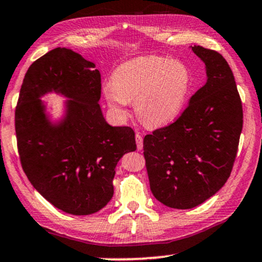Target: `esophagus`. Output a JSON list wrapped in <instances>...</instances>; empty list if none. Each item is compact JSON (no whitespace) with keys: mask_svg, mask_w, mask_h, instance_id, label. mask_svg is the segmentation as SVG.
I'll use <instances>...</instances> for the list:
<instances>
[{"mask_svg":"<svg viewBox=\"0 0 262 262\" xmlns=\"http://www.w3.org/2000/svg\"><path fill=\"white\" fill-rule=\"evenodd\" d=\"M135 141H137L138 150H141L142 148V135L140 133L135 134Z\"/></svg>","mask_w":262,"mask_h":262,"instance_id":"obj_1","label":"esophagus"}]
</instances>
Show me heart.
I'll return each instance as SVG.
<instances>
[{
  "label": "heart",
  "mask_w": 262,
  "mask_h": 262,
  "mask_svg": "<svg viewBox=\"0 0 262 262\" xmlns=\"http://www.w3.org/2000/svg\"><path fill=\"white\" fill-rule=\"evenodd\" d=\"M190 87L191 75L184 62L150 55L118 66L112 81L104 85V94L117 114L123 115L133 100L134 112L142 124L162 127L183 111Z\"/></svg>",
  "instance_id": "obj_1"
}]
</instances>
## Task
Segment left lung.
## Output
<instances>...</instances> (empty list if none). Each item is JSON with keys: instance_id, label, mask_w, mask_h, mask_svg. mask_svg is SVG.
Returning <instances> with one entry per match:
<instances>
[{"instance_id": "left-lung-1", "label": "left lung", "mask_w": 262, "mask_h": 262, "mask_svg": "<svg viewBox=\"0 0 262 262\" xmlns=\"http://www.w3.org/2000/svg\"><path fill=\"white\" fill-rule=\"evenodd\" d=\"M207 68V83L173 123L144 138L150 188L161 203L191 209L216 193L232 171L243 108L232 70L220 53L192 47Z\"/></svg>"}]
</instances>
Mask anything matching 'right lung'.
Here are the masks:
<instances>
[{"label": "right lung", "mask_w": 262, "mask_h": 262, "mask_svg": "<svg viewBox=\"0 0 262 262\" xmlns=\"http://www.w3.org/2000/svg\"><path fill=\"white\" fill-rule=\"evenodd\" d=\"M93 62L68 48L34 61L15 107V134L23 170L55 208L72 215L100 210L114 196L115 168L137 150L130 127L106 123L98 101L101 76ZM55 90L71 98L59 126H52L38 98Z\"/></svg>", "instance_id": "add662e5"}]
</instances>
